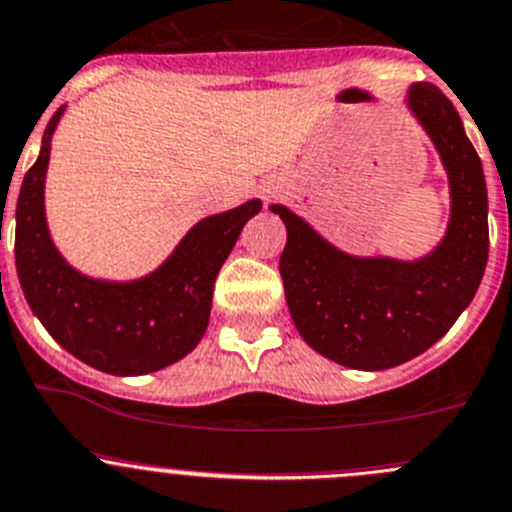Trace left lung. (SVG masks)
I'll list each match as a JSON object with an SVG mask.
<instances>
[{"label":"left lung","instance_id":"8db88e82","mask_svg":"<svg viewBox=\"0 0 512 512\" xmlns=\"http://www.w3.org/2000/svg\"><path fill=\"white\" fill-rule=\"evenodd\" d=\"M407 108L439 154L450 184V222L417 260L348 255L285 204L280 255L290 315L313 351L336 364L384 371L412 361L455 326L487 265V186L455 105L429 83L407 90Z\"/></svg>","mask_w":512,"mask_h":512}]
</instances>
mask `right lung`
<instances>
[{"instance_id": "add662e5", "label": "right lung", "mask_w": 512, "mask_h": 512, "mask_svg": "<svg viewBox=\"0 0 512 512\" xmlns=\"http://www.w3.org/2000/svg\"><path fill=\"white\" fill-rule=\"evenodd\" d=\"M62 113L65 105L47 123L40 156L19 189L14 260L22 293L47 333L83 364L113 376L166 369L202 341L219 267L262 202L199 219L143 278L83 275L55 247L45 214L47 164Z\"/></svg>"}]
</instances>
